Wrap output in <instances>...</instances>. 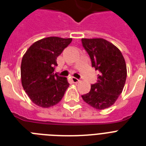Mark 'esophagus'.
<instances>
[{
	"label": "esophagus",
	"instance_id": "34e87169",
	"mask_svg": "<svg viewBox=\"0 0 146 146\" xmlns=\"http://www.w3.org/2000/svg\"><path fill=\"white\" fill-rule=\"evenodd\" d=\"M71 80H72L73 82H74V83H77V82H80V80H79V79H77V78L76 77H73V76L71 78Z\"/></svg>",
	"mask_w": 146,
	"mask_h": 146
}]
</instances>
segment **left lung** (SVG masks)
I'll use <instances>...</instances> for the list:
<instances>
[{
	"mask_svg": "<svg viewBox=\"0 0 146 146\" xmlns=\"http://www.w3.org/2000/svg\"><path fill=\"white\" fill-rule=\"evenodd\" d=\"M82 44L90 57L92 66L99 71L96 83L91 85L82 99L94 108L102 110L117 99L127 79L126 62L120 50L103 38H82Z\"/></svg>",
	"mask_w": 146,
	"mask_h": 146,
	"instance_id": "obj_1",
	"label": "left lung"
}]
</instances>
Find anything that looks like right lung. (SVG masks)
<instances>
[{
  "label": "right lung",
  "mask_w": 146,
  "mask_h": 146,
  "mask_svg": "<svg viewBox=\"0 0 146 146\" xmlns=\"http://www.w3.org/2000/svg\"><path fill=\"white\" fill-rule=\"evenodd\" d=\"M72 38L48 37L32 44L22 59L21 80L32 102L42 108L57 104L69 86L66 78L54 73L57 57Z\"/></svg>",
  "instance_id": "1"
}]
</instances>
